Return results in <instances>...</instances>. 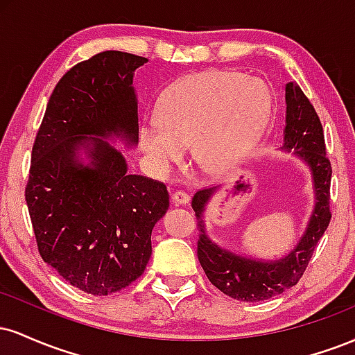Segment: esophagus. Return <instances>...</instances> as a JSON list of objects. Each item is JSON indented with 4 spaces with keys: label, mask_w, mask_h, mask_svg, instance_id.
<instances>
[{
    "label": "esophagus",
    "mask_w": 355,
    "mask_h": 355,
    "mask_svg": "<svg viewBox=\"0 0 355 355\" xmlns=\"http://www.w3.org/2000/svg\"><path fill=\"white\" fill-rule=\"evenodd\" d=\"M172 202L175 205H187L190 202V195L185 193V191L177 190L172 193Z\"/></svg>",
    "instance_id": "1"
}]
</instances>
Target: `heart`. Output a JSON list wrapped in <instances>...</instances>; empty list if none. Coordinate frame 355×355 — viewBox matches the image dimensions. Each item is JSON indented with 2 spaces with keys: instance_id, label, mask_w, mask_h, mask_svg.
<instances>
[{
  "instance_id": "heart-1",
  "label": "heart",
  "mask_w": 355,
  "mask_h": 355,
  "mask_svg": "<svg viewBox=\"0 0 355 355\" xmlns=\"http://www.w3.org/2000/svg\"><path fill=\"white\" fill-rule=\"evenodd\" d=\"M270 89L242 73H195L173 85L158 105V121L141 126L140 145L157 173H168L183 148L209 173L227 172L267 128Z\"/></svg>"
}]
</instances>
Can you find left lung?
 <instances>
[{
  "instance_id": "8db88e82",
  "label": "left lung",
  "mask_w": 355,
  "mask_h": 355,
  "mask_svg": "<svg viewBox=\"0 0 355 355\" xmlns=\"http://www.w3.org/2000/svg\"><path fill=\"white\" fill-rule=\"evenodd\" d=\"M285 152L294 150L309 166L313 185L312 215L305 227L304 235L287 255L279 260H257L254 257L239 255L215 243L207 235L203 211L218 189L198 190L191 198L198 229V260L207 277L218 291L242 300V302H260L282 294L300 280L311 262L313 248L319 242L331 222V177L332 166L325 157L324 130L315 110L304 92L294 81L285 85Z\"/></svg>"
}]
</instances>
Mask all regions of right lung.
<instances>
[{
  "label": "right lung",
  "mask_w": 355,
  "mask_h": 355,
  "mask_svg": "<svg viewBox=\"0 0 355 355\" xmlns=\"http://www.w3.org/2000/svg\"><path fill=\"white\" fill-rule=\"evenodd\" d=\"M146 61L112 50L75 64L53 89L31 152L24 197L40 255L92 295L113 294L144 274L152 230L168 210L164 183L130 175L108 141L138 144L133 73Z\"/></svg>",
  "instance_id": "right-lung-1"
}]
</instances>
